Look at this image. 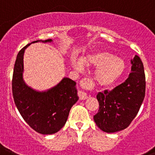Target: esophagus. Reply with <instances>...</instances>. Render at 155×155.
Instances as JSON below:
<instances>
[{
	"label": "esophagus",
	"mask_w": 155,
	"mask_h": 155,
	"mask_svg": "<svg viewBox=\"0 0 155 155\" xmlns=\"http://www.w3.org/2000/svg\"><path fill=\"white\" fill-rule=\"evenodd\" d=\"M81 85L84 88H89L90 87V86L92 84H91V82L89 81V79L85 78V79H83L81 81ZM78 95H79V97L81 100H85V99H86L88 98V94L85 92H82V91H79Z\"/></svg>",
	"instance_id": "34e87169"
}]
</instances>
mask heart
<instances>
[{
  "label": "heart",
  "mask_w": 155,
  "mask_h": 155,
  "mask_svg": "<svg viewBox=\"0 0 155 155\" xmlns=\"http://www.w3.org/2000/svg\"><path fill=\"white\" fill-rule=\"evenodd\" d=\"M71 63L73 67L81 70L85 66L97 67L95 71V79L102 86H109L116 82L125 70V63L122 59L114 53L105 50H99L86 55L82 60L73 58Z\"/></svg>",
  "instance_id": "heart-1"
}]
</instances>
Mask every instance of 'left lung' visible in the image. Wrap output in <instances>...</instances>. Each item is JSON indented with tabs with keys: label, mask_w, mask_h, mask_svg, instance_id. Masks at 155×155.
<instances>
[{
	"label": "left lung",
	"mask_w": 155,
	"mask_h": 155,
	"mask_svg": "<svg viewBox=\"0 0 155 155\" xmlns=\"http://www.w3.org/2000/svg\"><path fill=\"white\" fill-rule=\"evenodd\" d=\"M128 78L112 90L99 92V112L94 115L95 124L102 131L114 133L126 128L138 114L145 95L144 66L137 55L131 60Z\"/></svg>",
	"instance_id": "left-lung-1"
}]
</instances>
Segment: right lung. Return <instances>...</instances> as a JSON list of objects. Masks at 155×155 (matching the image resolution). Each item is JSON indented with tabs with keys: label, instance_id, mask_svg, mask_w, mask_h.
<instances>
[{
	"label": "right lung",
	"instance_id": "add662e5",
	"mask_svg": "<svg viewBox=\"0 0 155 155\" xmlns=\"http://www.w3.org/2000/svg\"><path fill=\"white\" fill-rule=\"evenodd\" d=\"M52 43L51 39L37 40ZM27 44L19 52L16 59L12 80L14 102L25 121L37 132L52 134L60 131L67 121L69 111L79 100L76 82L67 77L45 91L33 89L24 79V55Z\"/></svg>",
	"mask_w": 155,
	"mask_h": 155
}]
</instances>
